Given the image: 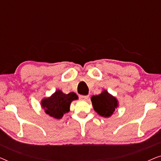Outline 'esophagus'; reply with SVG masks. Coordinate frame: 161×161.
Returning <instances> with one entry per match:
<instances>
[{
	"mask_svg": "<svg viewBox=\"0 0 161 161\" xmlns=\"http://www.w3.org/2000/svg\"><path fill=\"white\" fill-rule=\"evenodd\" d=\"M80 98L83 100H87L89 98V95H80Z\"/></svg>",
	"mask_w": 161,
	"mask_h": 161,
	"instance_id": "obj_1",
	"label": "esophagus"
}]
</instances>
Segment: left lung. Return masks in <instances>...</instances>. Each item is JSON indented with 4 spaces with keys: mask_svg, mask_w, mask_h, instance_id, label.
Returning a JSON list of instances; mask_svg holds the SVG:
<instances>
[{
    "mask_svg": "<svg viewBox=\"0 0 161 161\" xmlns=\"http://www.w3.org/2000/svg\"><path fill=\"white\" fill-rule=\"evenodd\" d=\"M92 102L94 111L104 117H108L112 115L118 105L116 99L110 95L107 91L103 92L99 95L92 97Z\"/></svg>",
    "mask_w": 161,
    "mask_h": 161,
    "instance_id": "obj_1",
    "label": "left lung"
}]
</instances>
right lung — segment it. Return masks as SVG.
<instances>
[{"label":"right lung","instance_id":"obj_1","mask_svg":"<svg viewBox=\"0 0 161 161\" xmlns=\"http://www.w3.org/2000/svg\"><path fill=\"white\" fill-rule=\"evenodd\" d=\"M77 99L78 96L74 92L65 94L58 90L50 98L44 99L42 105L48 115L56 119H61L64 114L69 112L72 101Z\"/></svg>","mask_w":161,"mask_h":161}]
</instances>
